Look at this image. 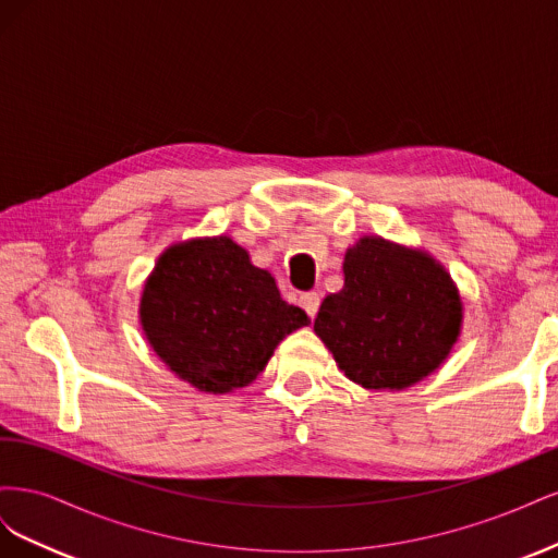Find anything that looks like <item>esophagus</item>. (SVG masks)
<instances>
[{
    "label": "esophagus",
    "instance_id": "1",
    "mask_svg": "<svg viewBox=\"0 0 558 558\" xmlns=\"http://www.w3.org/2000/svg\"><path fill=\"white\" fill-rule=\"evenodd\" d=\"M300 307L310 314V318H314L318 314V307H320V295L314 293V291L302 293L300 295Z\"/></svg>",
    "mask_w": 558,
    "mask_h": 558
}]
</instances>
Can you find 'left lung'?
Masks as SVG:
<instances>
[{"instance_id":"obj_1","label":"left lung","mask_w":558,"mask_h":558,"mask_svg":"<svg viewBox=\"0 0 558 558\" xmlns=\"http://www.w3.org/2000/svg\"><path fill=\"white\" fill-rule=\"evenodd\" d=\"M461 298L440 263L381 238L344 256V289L320 302L314 332L365 388H408L449 356Z\"/></svg>"}]
</instances>
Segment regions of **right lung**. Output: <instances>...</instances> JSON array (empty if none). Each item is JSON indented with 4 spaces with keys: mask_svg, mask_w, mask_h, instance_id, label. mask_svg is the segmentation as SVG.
Listing matches in <instances>:
<instances>
[{
    "mask_svg": "<svg viewBox=\"0 0 558 558\" xmlns=\"http://www.w3.org/2000/svg\"><path fill=\"white\" fill-rule=\"evenodd\" d=\"M140 316L162 363L207 393L248 386L283 337L310 324L230 238L167 248L144 286Z\"/></svg>",
    "mask_w": 558,
    "mask_h": 558,
    "instance_id": "obj_1",
    "label": "right lung"
}]
</instances>
